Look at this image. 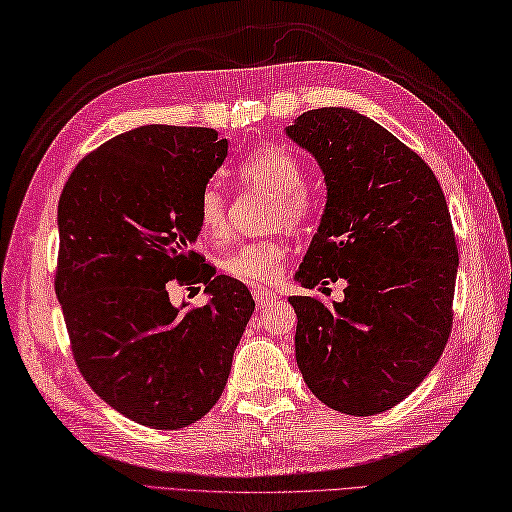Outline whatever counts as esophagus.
<instances>
[{
    "label": "esophagus",
    "instance_id": "obj_1",
    "mask_svg": "<svg viewBox=\"0 0 512 512\" xmlns=\"http://www.w3.org/2000/svg\"><path fill=\"white\" fill-rule=\"evenodd\" d=\"M254 299H256V306H258V308H265V306L276 302L278 295L267 291V289H254Z\"/></svg>",
    "mask_w": 512,
    "mask_h": 512
}]
</instances>
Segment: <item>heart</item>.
<instances>
[{"label": "heart", "instance_id": "heart-1", "mask_svg": "<svg viewBox=\"0 0 512 512\" xmlns=\"http://www.w3.org/2000/svg\"><path fill=\"white\" fill-rule=\"evenodd\" d=\"M239 178L276 197L271 206L273 226L297 230L315 213L313 195L304 186L302 162L282 147L260 149L252 158H247L239 167ZM197 221L210 239L228 236V199L217 184H208L199 195ZM284 254L286 249L278 241H254L232 249L219 260V267L234 280L265 286L280 278Z\"/></svg>", "mask_w": 512, "mask_h": 512}]
</instances>
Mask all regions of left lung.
I'll return each instance as SVG.
<instances>
[{"mask_svg": "<svg viewBox=\"0 0 512 512\" xmlns=\"http://www.w3.org/2000/svg\"><path fill=\"white\" fill-rule=\"evenodd\" d=\"M286 136L315 156L328 199L295 280H345L343 302L289 297L295 358L319 400L369 417L400 404L452 332L458 247L432 169L350 108L308 110Z\"/></svg>", "mask_w": 512, "mask_h": 512, "instance_id": "obj_1", "label": "left lung"}]
</instances>
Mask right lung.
<instances>
[{
	"label": "right lung",
	"mask_w": 512,
	"mask_h": 512,
	"mask_svg": "<svg viewBox=\"0 0 512 512\" xmlns=\"http://www.w3.org/2000/svg\"><path fill=\"white\" fill-rule=\"evenodd\" d=\"M226 156L210 128L141 126L84 156L60 195L54 286L73 358L147 428L191 426L217 404L254 313L247 286L193 249L199 195ZM171 281L202 283L211 299L173 307Z\"/></svg>",
	"instance_id": "add662e5"
}]
</instances>
